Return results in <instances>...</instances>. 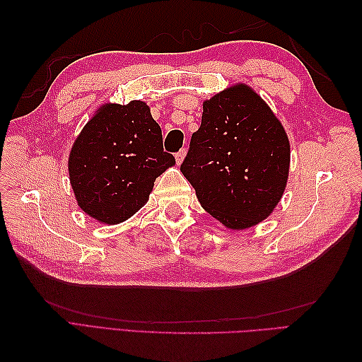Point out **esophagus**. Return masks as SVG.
I'll list each match as a JSON object with an SVG mask.
<instances>
[{"label": "esophagus", "mask_w": 362, "mask_h": 362, "mask_svg": "<svg viewBox=\"0 0 362 362\" xmlns=\"http://www.w3.org/2000/svg\"><path fill=\"white\" fill-rule=\"evenodd\" d=\"M185 156H187V152L185 151H179L175 153V161H177V165H182L183 163V160H185Z\"/></svg>", "instance_id": "esophagus-1"}]
</instances>
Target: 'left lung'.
Listing matches in <instances>:
<instances>
[{
  "label": "left lung",
  "mask_w": 362,
  "mask_h": 362,
  "mask_svg": "<svg viewBox=\"0 0 362 362\" xmlns=\"http://www.w3.org/2000/svg\"><path fill=\"white\" fill-rule=\"evenodd\" d=\"M291 144L271 107L238 82L204 101L202 122L180 166L199 202L230 230L271 216L289 175Z\"/></svg>",
  "instance_id": "obj_1"
}]
</instances>
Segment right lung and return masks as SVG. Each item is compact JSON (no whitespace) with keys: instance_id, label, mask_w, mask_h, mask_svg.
Listing matches in <instances>:
<instances>
[{"instance_id":"obj_1","label":"right lung","mask_w":362,"mask_h":362,"mask_svg":"<svg viewBox=\"0 0 362 362\" xmlns=\"http://www.w3.org/2000/svg\"><path fill=\"white\" fill-rule=\"evenodd\" d=\"M175 158L143 101L105 103L76 138L68 175L79 209L101 224H119L146 205L153 182Z\"/></svg>"}]
</instances>
